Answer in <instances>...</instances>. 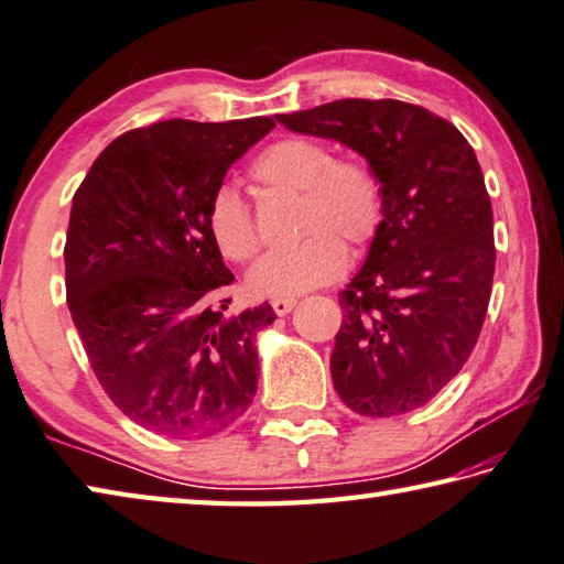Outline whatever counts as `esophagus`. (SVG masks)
Segmentation results:
<instances>
[{"label":"esophagus","instance_id":"1","mask_svg":"<svg viewBox=\"0 0 564 564\" xmlns=\"http://www.w3.org/2000/svg\"><path fill=\"white\" fill-rule=\"evenodd\" d=\"M271 307H273L275 315H289L295 307V301H293V297H273Z\"/></svg>","mask_w":564,"mask_h":564}]
</instances>
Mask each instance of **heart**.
Masks as SVG:
<instances>
[{
  "label": "heart",
  "mask_w": 564,
  "mask_h": 564,
  "mask_svg": "<svg viewBox=\"0 0 564 564\" xmlns=\"http://www.w3.org/2000/svg\"><path fill=\"white\" fill-rule=\"evenodd\" d=\"M251 178L301 195L303 239L269 251L249 271V291L261 297H291L339 279L347 247H364L383 223V185L367 161L337 159L327 143L283 137L251 163ZM207 231L225 259L245 263L261 247L251 209L235 187L223 185L209 197Z\"/></svg>",
  "instance_id": "heart-1"
}]
</instances>
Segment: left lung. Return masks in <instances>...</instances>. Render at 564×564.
I'll return each mask as SVG.
<instances>
[{"mask_svg":"<svg viewBox=\"0 0 564 564\" xmlns=\"http://www.w3.org/2000/svg\"><path fill=\"white\" fill-rule=\"evenodd\" d=\"M361 153L383 185V223L339 293L335 389L367 417L433 401L477 345L496 267L494 215L462 131L401 99H335L275 117Z\"/></svg>","mask_w":564,"mask_h":564,"instance_id":"1","label":"left lung"}]
</instances>
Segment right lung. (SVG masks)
I'll return each mask as SVG.
<instances>
[{
    "mask_svg": "<svg viewBox=\"0 0 564 564\" xmlns=\"http://www.w3.org/2000/svg\"><path fill=\"white\" fill-rule=\"evenodd\" d=\"M271 117L169 119L99 153L75 191L65 293L95 377L121 413L165 437H209L257 395L261 303L225 315L235 275L207 231L225 173Z\"/></svg>",
    "mask_w": 564,
    "mask_h": 564,
    "instance_id": "right-lung-1",
    "label": "right lung"
}]
</instances>
